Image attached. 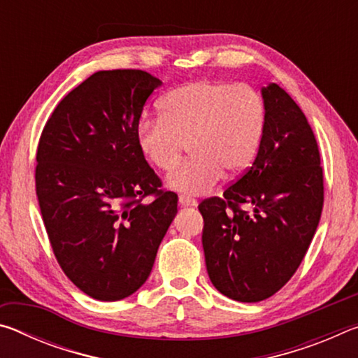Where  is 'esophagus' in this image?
Wrapping results in <instances>:
<instances>
[{
	"instance_id": "esophagus-1",
	"label": "esophagus",
	"mask_w": 358,
	"mask_h": 358,
	"mask_svg": "<svg viewBox=\"0 0 358 358\" xmlns=\"http://www.w3.org/2000/svg\"><path fill=\"white\" fill-rule=\"evenodd\" d=\"M178 203L181 205V207H197V202L194 201V199L186 197V196H180Z\"/></svg>"
}]
</instances>
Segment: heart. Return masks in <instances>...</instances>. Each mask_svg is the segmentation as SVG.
Here are the masks:
<instances>
[{
    "label": "heart",
    "mask_w": 358,
    "mask_h": 358,
    "mask_svg": "<svg viewBox=\"0 0 358 358\" xmlns=\"http://www.w3.org/2000/svg\"><path fill=\"white\" fill-rule=\"evenodd\" d=\"M159 118L137 123L142 155L162 172L178 166L186 145L192 157L167 177V185L185 196L210 191L222 178L251 164L262 142L266 110L248 85L197 80L169 92L159 101Z\"/></svg>",
    "instance_id": "heart-1"
}]
</instances>
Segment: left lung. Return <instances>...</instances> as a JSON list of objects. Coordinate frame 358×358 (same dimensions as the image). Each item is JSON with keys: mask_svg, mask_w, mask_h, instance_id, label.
I'll return each mask as SVG.
<instances>
[{"mask_svg": "<svg viewBox=\"0 0 358 358\" xmlns=\"http://www.w3.org/2000/svg\"><path fill=\"white\" fill-rule=\"evenodd\" d=\"M262 99L266 121L252 166L222 197L199 205L210 280L243 303L268 299L292 278L324 205L319 148L305 113L276 83L262 88Z\"/></svg>", "mask_w": 358, "mask_h": 358, "instance_id": "1", "label": "left lung"}]
</instances>
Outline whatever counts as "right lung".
Masks as SVG:
<instances>
[{"instance_id": "add662e5", "label": "right lung", "mask_w": 358, "mask_h": 358, "mask_svg": "<svg viewBox=\"0 0 358 358\" xmlns=\"http://www.w3.org/2000/svg\"><path fill=\"white\" fill-rule=\"evenodd\" d=\"M162 82L145 71H99L64 96L41 134L36 194L66 276L92 299L123 300L148 280L177 215V194L137 145L136 128ZM155 195L151 204L141 199Z\"/></svg>"}]
</instances>
